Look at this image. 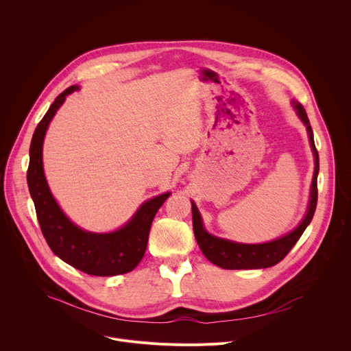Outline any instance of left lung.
<instances>
[{
  "label": "left lung",
  "mask_w": 351,
  "mask_h": 351,
  "mask_svg": "<svg viewBox=\"0 0 351 351\" xmlns=\"http://www.w3.org/2000/svg\"><path fill=\"white\" fill-rule=\"evenodd\" d=\"M293 107L297 111L298 118L304 122L307 126L310 143L314 152L315 157V169H314V178H313V184H311V197H310V204L307 214L303 219V222L300 223L293 232L289 234L276 239L269 243H263V244H240V243H233L225 239L215 237L210 234L204 226L202 217H199V213L195 207L194 203H191V214H193V230L195 240L202 248L203 254L215 265L223 268V269H258V268H269L280 263L287 254L293 245L298 241V239L302 237L304 233L306 228L311 222L315 208H317V202H318V187H317V176L319 171V157L317 147L314 143V133L313 128L310 125L308 117L306 110L303 108L302 104L293 103Z\"/></svg>",
  "instance_id": "8db88e82"
}]
</instances>
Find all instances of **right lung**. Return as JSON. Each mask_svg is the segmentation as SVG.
Segmentation results:
<instances>
[{"label":"right lung","instance_id":"right-lung-1","mask_svg":"<svg viewBox=\"0 0 351 351\" xmlns=\"http://www.w3.org/2000/svg\"><path fill=\"white\" fill-rule=\"evenodd\" d=\"M75 90L77 86H71L56 98L33 133L27 184L36 215L47 244L66 264L94 276L128 274L141 261L153 219L171 193L144 203L122 229L112 233L84 232L65 217L45 182L41 153L49 122L65 101V97Z\"/></svg>","mask_w":351,"mask_h":351}]
</instances>
